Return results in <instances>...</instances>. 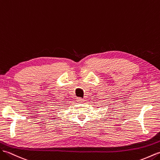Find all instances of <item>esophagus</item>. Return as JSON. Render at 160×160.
Masks as SVG:
<instances>
[{"instance_id": "obj_1", "label": "esophagus", "mask_w": 160, "mask_h": 160, "mask_svg": "<svg viewBox=\"0 0 160 160\" xmlns=\"http://www.w3.org/2000/svg\"><path fill=\"white\" fill-rule=\"evenodd\" d=\"M77 102H79V103H82V102H84V99L82 98H77Z\"/></svg>"}]
</instances>
